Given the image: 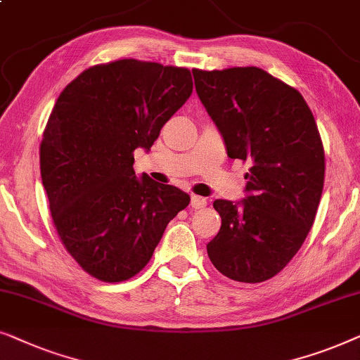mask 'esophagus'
<instances>
[{"label":"esophagus","mask_w":360,"mask_h":360,"mask_svg":"<svg viewBox=\"0 0 360 360\" xmlns=\"http://www.w3.org/2000/svg\"><path fill=\"white\" fill-rule=\"evenodd\" d=\"M190 205H191V208L201 210V208H205L206 205H208V201H206V198H203V196H196V195H193V196H191Z\"/></svg>","instance_id":"1"}]
</instances>
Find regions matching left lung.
<instances>
[{
	"label": "left lung",
	"instance_id": "8db88e82",
	"mask_svg": "<svg viewBox=\"0 0 360 360\" xmlns=\"http://www.w3.org/2000/svg\"><path fill=\"white\" fill-rule=\"evenodd\" d=\"M200 101L231 159L248 160L245 198L216 200L221 229L210 260L236 282L277 275L311 229L324 184L313 112L295 88L257 67L191 70Z\"/></svg>",
	"mask_w": 360,
	"mask_h": 360
}]
</instances>
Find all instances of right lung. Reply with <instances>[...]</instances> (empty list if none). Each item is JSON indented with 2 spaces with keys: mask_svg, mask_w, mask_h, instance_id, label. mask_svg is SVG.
<instances>
[{
  "mask_svg": "<svg viewBox=\"0 0 360 360\" xmlns=\"http://www.w3.org/2000/svg\"><path fill=\"white\" fill-rule=\"evenodd\" d=\"M190 70L134 58L95 65L60 93L41 144V176L53 224L78 265L103 282L134 277L190 196L136 175L134 150H150L185 105Z\"/></svg>",
  "mask_w": 360,
  "mask_h": 360,
  "instance_id": "add662e5",
  "label": "right lung"
}]
</instances>
